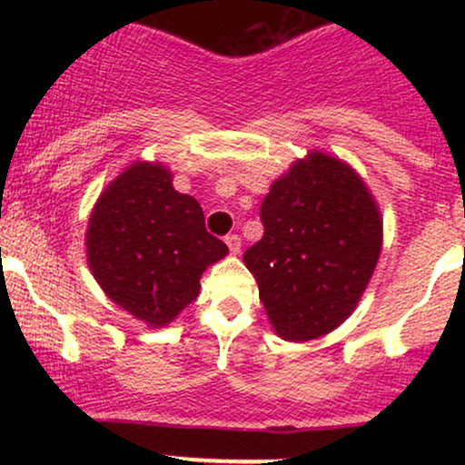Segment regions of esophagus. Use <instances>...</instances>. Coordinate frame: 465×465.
<instances>
[{"label": "esophagus", "mask_w": 465, "mask_h": 465, "mask_svg": "<svg viewBox=\"0 0 465 465\" xmlns=\"http://www.w3.org/2000/svg\"><path fill=\"white\" fill-rule=\"evenodd\" d=\"M225 242H227V247H229V251H232L233 255L240 253V244H242V242H240V238L236 236V233H232V236H227Z\"/></svg>", "instance_id": "esophagus-1"}]
</instances>
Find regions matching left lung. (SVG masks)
Instances as JSON below:
<instances>
[{
  "label": "left lung",
  "instance_id": "left-lung-1",
  "mask_svg": "<svg viewBox=\"0 0 465 465\" xmlns=\"http://www.w3.org/2000/svg\"><path fill=\"white\" fill-rule=\"evenodd\" d=\"M264 236L244 251L260 302L286 341L332 332L359 306L382 249V216L361 174L311 151L271 183Z\"/></svg>",
  "mask_w": 465,
  "mask_h": 465
}]
</instances>
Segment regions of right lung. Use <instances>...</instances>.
Wrapping results in <instances>:
<instances>
[{
  "mask_svg": "<svg viewBox=\"0 0 465 465\" xmlns=\"http://www.w3.org/2000/svg\"><path fill=\"white\" fill-rule=\"evenodd\" d=\"M84 247L104 295L148 328L177 319L199 297L203 271L229 253L162 162H133L100 192Z\"/></svg>",
  "mask_w": 465,
  "mask_h": 465,
  "instance_id": "1",
  "label": "right lung"
}]
</instances>
